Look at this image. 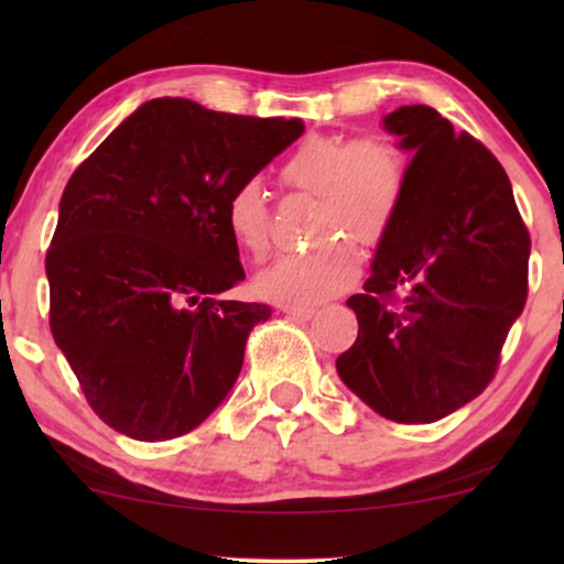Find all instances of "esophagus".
<instances>
[{
	"label": "esophagus",
	"instance_id": "34e87169",
	"mask_svg": "<svg viewBox=\"0 0 564 564\" xmlns=\"http://www.w3.org/2000/svg\"><path fill=\"white\" fill-rule=\"evenodd\" d=\"M282 311L288 313L290 318H295V321H311L313 315H315V307H292V305H284Z\"/></svg>",
	"mask_w": 564,
	"mask_h": 564
}]
</instances>
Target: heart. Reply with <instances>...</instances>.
Returning a JSON list of instances; mask_svg holds the SVG:
<instances>
[{
	"instance_id": "b5f03b06",
	"label": "heart",
	"mask_w": 564,
	"mask_h": 564,
	"mask_svg": "<svg viewBox=\"0 0 564 564\" xmlns=\"http://www.w3.org/2000/svg\"><path fill=\"white\" fill-rule=\"evenodd\" d=\"M411 180L405 151L384 135L311 133L280 164L288 192L313 195L307 236L313 246L284 253L257 280L261 295L280 305L311 307L349 290L359 276L361 249H377L403 210ZM226 228L251 261L272 249V207L257 180L238 182L226 199Z\"/></svg>"
}]
</instances>
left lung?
Instances as JSON below:
<instances>
[{
    "mask_svg": "<svg viewBox=\"0 0 564 564\" xmlns=\"http://www.w3.org/2000/svg\"><path fill=\"white\" fill-rule=\"evenodd\" d=\"M384 128L413 151L400 218L346 305L359 336L336 359L346 388L395 423H431L475 400L529 295L531 238L500 161L434 107Z\"/></svg>",
    "mask_w": 564,
    "mask_h": 564,
    "instance_id": "left-lung-1",
    "label": "left lung"
}]
</instances>
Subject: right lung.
Here are the masks:
<instances>
[{"mask_svg": "<svg viewBox=\"0 0 564 564\" xmlns=\"http://www.w3.org/2000/svg\"><path fill=\"white\" fill-rule=\"evenodd\" d=\"M303 120L151 99L68 180L45 253L51 334L99 419L138 442L189 434L234 388L264 303L243 280L226 199Z\"/></svg>", "mask_w": 564, "mask_h": 564, "instance_id": "obj_1", "label": "right lung"}]
</instances>
